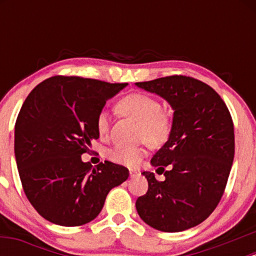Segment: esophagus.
<instances>
[{
  "label": "esophagus",
  "instance_id": "esophagus-1",
  "mask_svg": "<svg viewBox=\"0 0 256 256\" xmlns=\"http://www.w3.org/2000/svg\"><path fill=\"white\" fill-rule=\"evenodd\" d=\"M140 174V171H137V170H130V177L134 178L136 177V176Z\"/></svg>",
  "mask_w": 256,
  "mask_h": 256
}]
</instances>
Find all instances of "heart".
I'll list each match as a JSON object with an SVG mask.
<instances>
[{
  "mask_svg": "<svg viewBox=\"0 0 256 256\" xmlns=\"http://www.w3.org/2000/svg\"><path fill=\"white\" fill-rule=\"evenodd\" d=\"M119 108L126 116L140 122L138 140H146L152 146H161L168 140L172 134L173 118L170 112L162 110V104L158 98L142 92L130 94L120 101ZM110 128V112L100 110L96 116V128L100 136H107ZM144 154V144L136 146L116 144L108 150L107 156L120 165L136 167Z\"/></svg>",
  "mask_w": 256,
  "mask_h": 256,
  "instance_id": "b5f03b06",
  "label": "heart"
}]
</instances>
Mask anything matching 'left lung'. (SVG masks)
<instances>
[{
    "label": "left lung",
    "mask_w": 256,
    "mask_h": 256,
    "mask_svg": "<svg viewBox=\"0 0 256 256\" xmlns=\"http://www.w3.org/2000/svg\"><path fill=\"white\" fill-rule=\"evenodd\" d=\"M137 86L162 96L174 110L168 140L152 158L165 180L142 173L148 192L136 201L140 219L164 232L201 224L224 195L234 156V122L213 88L186 76H170Z\"/></svg>",
    "instance_id": "1"
}]
</instances>
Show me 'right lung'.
<instances>
[{
    "instance_id": "obj_1",
    "label": "right lung",
    "mask_w": 256,
    "mask_h": 256,
    "mask_svg": "<svg viewBox=\"0 0 256 256\" xmlns=\"http://www.w3.org/2000/svg\"><path fill=\"white\" fill-rule=\"evenodd\" d=\"M128 83L54 76L28 94L16 122V166L32 207L52 224L80 226L104 208L112 188L128 170L104 161H82L98 140L96 116L106 101Z\"/></svg>"
}]
</instances>
